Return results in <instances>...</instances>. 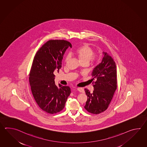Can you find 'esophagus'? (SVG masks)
<instances>
[{
    "label": "esophagus",
    "instance_id": "34e87169",
    "mask_svg": "<svg viewBox=\"0 0 147 147\" xmlns=\"http://www.w3.org/2000/svg\"><path fill=\"white\" fill-rule=\"evenodd\" d=\"M76 89L79 91L80 92H82V93H84V89L82 88H76Z\"/></svg>",
    "mask_w": 147,
    "mask_h": 147
}]
</instances>
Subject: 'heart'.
Wrapping results in <instances>:
<instances>
[{"mask_svg":"<svg viewBox=\"0 0 147 147\" xmlns=\"http://www.w3.org/2000/svg\"><path fill=\"white\" fill-rule=\"evenodd\" d=\"M71 53L78 57L82 63H88L90 60L96 61L98 58V55L94 54V50L87 44L81 45L72 50ZM69 59V55H67L65 58V62L67 63Z\"/></svg>","mask_w":147,"mask_h":147,"instance_id":"1","label":"heart"}]
</instances>
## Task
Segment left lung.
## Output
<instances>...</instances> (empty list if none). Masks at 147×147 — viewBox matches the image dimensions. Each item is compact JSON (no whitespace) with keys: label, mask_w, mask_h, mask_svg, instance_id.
<instances>
[{"label":"left lung","mask_w":147,"mask_h":147,"mask_svg":"<svg viewBox=\"0 0 147 147\" xmlns=\"http://www.w3.org/2000/svg\"><path fill=\"white\" fill-rule=\"evenodd\" d=\"M101 63L92 73L94 90L85 89L88 99L84 108L89 113L99 114L107 109L117 88L116 63L107 53L103 52Z\"/></svg>","instance_id":"8db88e82"}]
</instances>
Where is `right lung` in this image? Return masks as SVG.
I'll list each match as a JSON object with an SVG mask.
<instances>
[{
	"mask_svg": "<svg viewBox=\"0 0 147 147\" xmlns=\"http://www.w3.org/2000/svg\"><path fill=\"white\" fill-rule=\"evenodd\" d=\"M71 44L65 40H49L36 53L29 72L31 92L38 106L45 112L53 114L64 108L70 92L69 86L59 84L55 72L61 68L63 55Z\"/></svg>",
	"mask_w": 147,
	"mask_h": 147,
	"instance_id": "1",
	"label": "right lung"
}]
</instances>
